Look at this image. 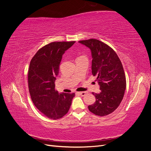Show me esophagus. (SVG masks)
<instances>
[{"instance_id": "34e87169", "label": "esophagus", "mask_w": 151, "mask_h": 151, "mask_svg": "<svg viewBox=\"0 0 151 151\" xmlns=\"http://www.w3.org/2000/svg\"><path fill=\"white\" fill-rule=\"evenodd\" d=\"M77 94L81 96H84L86 94V92H77Z\"/></svg>"}]
</instances>
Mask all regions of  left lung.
<instances>
[{
	"instance_id": "8db88e82",
	"label": "left lung",
	"mask_w": 151,
	"mask_h": 151,
	"mask_svg": "<svg viewBox=\"0 0 151 151\" xmlns=\"http://www.w3.org/2000/svg\"><path fill=\"white\" fill-rule=\"evenodd\" d=\"M81 44L88 47L92 56V74L97 76L100 93L89 110L96 115L105 116L113 112L122 102L126 89V78L122 62L117 54L108 45L96 39L82 40Z\"/></svg>"
}]
</instances>
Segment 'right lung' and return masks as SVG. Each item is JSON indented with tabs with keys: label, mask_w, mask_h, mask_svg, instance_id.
I'll use <instances>...</instances> for the list:
<instances>
[{
	"label": "right lung",
	"mask_w": 151,
	"mask_h": 151,
	"mask_svg": "<svg viewBox=\"0 0 151 151\" xmlns=\"http://www.w3.org/2000/svg\"><path fill=\"white\" fill-rule=\"evenodd\" d=\"M75 42H52L36 52L28 70V87L32 101L44 115L56 120L67 113L75 93H59L55 81L62 55Z\"/></svg>",
	"instance_id": "add662e5"
}]
</instances>
